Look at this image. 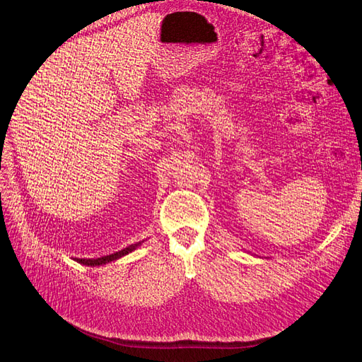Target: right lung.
<instances>
[{
    "instance_id": "right-lung-1",
    "label": "right lung",
    "mask_w": 362,
    "mask_h": 362,
    "mask_svg": "<svg viewBox=\"0 0 362 362\" xmlns=\"http://www.w3.org/2000/svg\"><path fill=\"white\" fill-rule=\"evenodd\" d=\"M136 247H138V243L131 245V247H127V248H124V250H122L119 252H114L111 255H105V257H100V258H76V259H77L78 263L86 264V266H100V264L114 262V259H117V258H120V257H123V255H126L129 252H132L134 250H136Z\"/></svg>"
}]
</instances>
